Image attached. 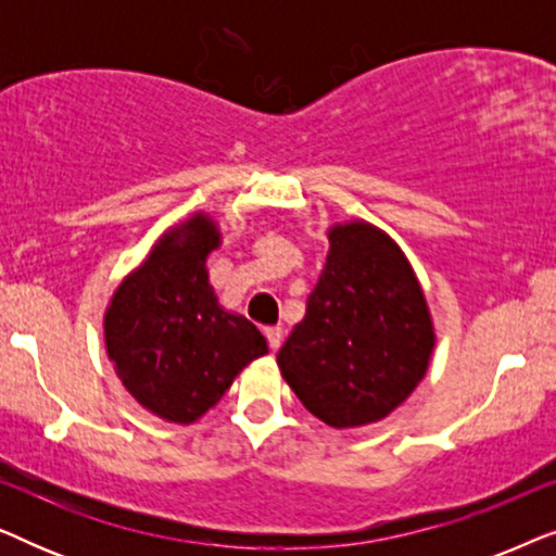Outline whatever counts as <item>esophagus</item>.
Returning <instances> with one entry per match:
<instances>
[{"label": "esophagus", "instance_id": "obj_1", "mask_svg": "<svg viewBox=\"0 0 556 556\" xmlns=\"http://www.w3.org/2000/svg\"><path fill=\"white\" fill-rule=\"evenodd\" d=\"M265 337H268L273 352H278L280 344H283V329H280V326H270V329H265Z\"/></svg>", "mask_w": 556, "mask_h": 556}]
</instances>
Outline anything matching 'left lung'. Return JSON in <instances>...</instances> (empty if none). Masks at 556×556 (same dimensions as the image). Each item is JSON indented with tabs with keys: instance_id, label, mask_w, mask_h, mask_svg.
<instances>
[{
	"instance_id": "8db88e82",
	"label": "left lung",
	"mask_w": 556,
	"mask_h": 556,
	"mask_svg": "<svg viewBox=\"0 0 556 556\" xmlns=\"http://www.w3.org/2000/svg\"><path fill=\"white\" fill-rule=\"evenodd\" d=\"M435 349L428 299L407 255L367 219L329 227V255L306 316L278 352L303 407L337 430L394 413Z\"/></svg>"
}]
</instances>
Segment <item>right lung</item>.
I'll list each match as a JSON object with an SVG mask.
<instances>
[{
    "label": "right lung",
    "instance_id": "1",
    "mask_svg": "<svg viewBox=\"0 0 556 556\" xmlns=\"http://www.w3.org/2000/svg\"><path fill=\"white\" fill-rule=\"evenodd\" d=\"M223 245L210 212L166 227L103 314L105 354L128 394L166 422L192 425L268 354L245 316L219 306L207 257Z\"/></svg>",
    "mask_w": 556,
    "mask_h": 556
}]
</instances>
